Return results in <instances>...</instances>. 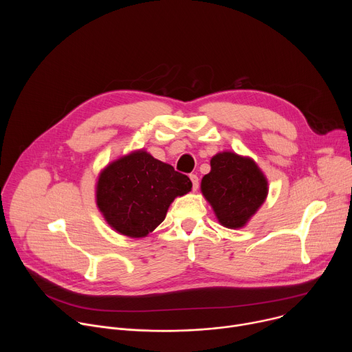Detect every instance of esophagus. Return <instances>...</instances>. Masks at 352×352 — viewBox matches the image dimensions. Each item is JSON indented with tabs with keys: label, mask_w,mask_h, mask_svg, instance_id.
I'll use <instances>...</instances> for the list:
<instances>
[{
	"label": "esophagus",
	"mask_w": 352,
	"mask_h": 352,
	"mask_svg": "<svg viewBox=\"0 0 352 352\" xmlns=\"http://www.w3.org/2000/svg\"><path fill=\"white\" fill-rule=\"evenodd\" d=\"M189 178H190V181H192V189H193V190H196V189L199 188V178H197V175L190 174V175H189Z\"/></svg>",
	"instance_id": "obj_1"
}]
</instances>
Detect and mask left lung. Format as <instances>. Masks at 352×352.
Masks as SVG:
<instances>
[{"label": "left lung", "instance_id": "1", "mask_svg": "<svg viewBox=\"0 0 352 352\" xmlns=\"http://www.w3.org/2000/svg\"><path fill=\"white\" fill-rule=\"evenodd\" d=\"M210 167L200 184L204 196L221 226L242 228L266 200V177L252 159L232 152L213 156Z\"/></svg>", "mask_w": 352, "mask_h": 352}]
</instances>
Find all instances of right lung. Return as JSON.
Returning <instances> with one entry per match:
<instances>
[{
  "label": "right lung",
  "mask_w": 352,
  "mask_h": 352,
  "mask_svg": "<svg viewBox=\"0 0 352 352\" xmlns=\"http://www.w3.org/2000/svg\"><path fill=\"white\" fill-rule=\"evenodd\" d=\"M190 188V179L173 166L136 150L100 173L96 204L113 230L143 238L163 223L174 199Z\"/></svg>",
  "instance_id": "right-lung-1"
}]
</instances>
